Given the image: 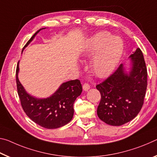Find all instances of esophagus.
I'll return each mask as SVG.
<instances>
[{"mask_svg": "<svg viewBox=\"0 0 157 157\" xmlns=\"http://www.w3.org/2000/svg\"><path fill=\"white\" fill-rule=\"evenodd\" d=\"M90 88V86H89L88 83H84L83 85V90L85 91H88Z\"/></svg>", "mask_w": 157, "mask_h": 157, "instance_id": "esophagus-1", "label": "esophagus"}]
</instances>
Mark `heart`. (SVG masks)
Segmentation results:
<instances>
[{
	"label": "heart",
	"mask_w": 157,
	"mask_h": 157,
	"mask_svg": "<svg viewBox=\"0 0 157 157\" xmlns=\"http://www.w3.org/2000/svg\"><path fill=\"white\" fill-rule=\"evenodd\" d=\"M123 48L124 44L121 38L103 31L89 40L83 53L90 56L97 51L91 63L92 71L97 76L104 77L109 75L116 67Z\"/></svg>",
	"instance_id": "b5f03b06"
}]
</instances>
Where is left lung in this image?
Masks as SVG:
<instances>
[{
  "instance_id": "8db88e82",
  "label": "left lung",
  "mask_w": 157,
  "mask_h": 157,
  "mask_svg": "<svg viewBox=\"0 0 157 157\" xmlns=\"http://www.w3.org/2000/svg\"><path fill=\"white\" fill-rule=\"evenodd\" d=\"M132 67L124 72L121 64L111 75L96 88L101 94L97 108L99 119L112 126H120L132 120L140 112L147 86V72L143 54L138 48L129 56Z\"/></svg>"
}]
</instances>
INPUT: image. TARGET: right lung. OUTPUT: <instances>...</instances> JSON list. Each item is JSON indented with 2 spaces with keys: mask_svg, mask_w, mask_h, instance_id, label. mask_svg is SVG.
Listing matches in <instances>:
<instances>
[{
  "mask_svg": "<svg viewBox=\"0 0 157 157\" xmlns=\"http://www.w3.org/2000/svg\"><path fill=\"white\" fill-rule=\"evenodd\" d=\"M42 29L32 36L23 50ZM19 70L18 62L16 70L18 94L24 112L33 122L46 129H56L71 121L74 115V101L82 92L80 81L76 79L65 82L52 96L47 99H37L28 94L21 84L18 78Z\"/></svg>",
  "mask_w": 157,
  "mask_h": 157,
  "instance_id": "add662e5",
  "label": "right lung"
}]
</instances>
